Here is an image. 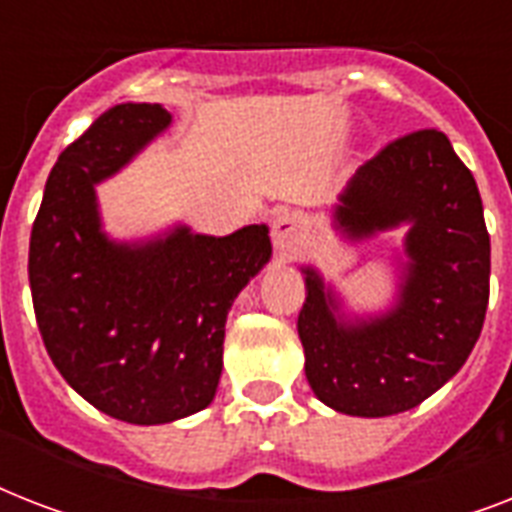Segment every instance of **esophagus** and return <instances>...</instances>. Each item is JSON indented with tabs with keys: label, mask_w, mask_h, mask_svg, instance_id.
Wrapping results in <instances>:
<instances>
[{
	"label": "esophagus",
	"mask_w": 512,
	"mask_h": 512,
	"mask_svg": "<svg viewBox=\"0 0 512 512\" xmlns=\"http://www.w3.org/2000/svg\"><path fill=\"white\" fill-rule=\"evenodd\" d=\"M271 233H273V247L279 249L281 257H292L303 249L305 244V223L303 217L295 215V212H279V215L273 217L271 223Z\"/></svg>",
	"instance_id": "34e87169"
}]
</instances>
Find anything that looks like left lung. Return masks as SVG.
I'll return each mask as SVG.
<instances>
[{
    "mask_svg": "<svg viewBox=\"0 0 512 512\" xmlns=\"http://www.w3.org/2000/svg\"><path fill=\"white\" fill-rule=\"evenodd\" d=\"M398 225H409L406 263L396 303L380 316H345L319 271L303 268L305 377L335 412L414 409L460 372L484 327L492 271L484 204L444 132L393 140L340 193L335 228L348 239Z\"/></svg>",
    "mask_w": 512,
    "mask_h": 512,
    "instance_id": "8db88e82",
    "label": "left lung"
}]
</instances>
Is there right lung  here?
Here are the masks:
<instances>
[{
    "label": "right lung",
    "mask_w": 512,
    "mask_h": 512,
    "mask_svg": "<svg viewBox=\"0 0 512 512\" xmlns=\"http://www.w3.org/2000/svg\"><path fill=\"white\" fill-rule=\"evenodd\" d=\"M172 124L159 103H119L58 156L31 228L28 281L44 348L95 409L132 425L201 412L223 372L233 300L271 260L268 225L148 241L108 239L95 185Z\"/></svg>",
    "instance_id": "add662e5"
}]
</instances>
